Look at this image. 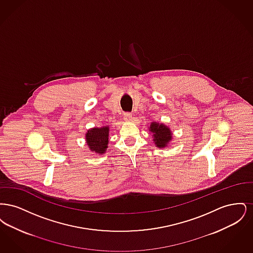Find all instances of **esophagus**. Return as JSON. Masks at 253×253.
I'll list each match as a JSON object with an SVG mask.
<instances>
[{"label": "esophagus", "instance_id": "1", "mask_svg": "<svg viewBox=\"0 0 253 253\" xmlns=\"http://www.w3.org/2000/svg\"><path fill=\"white\" fill-rule=\"evenodd\" d=\"M124 120L126 121H130L132 120V114L127 112V113H124Z\"/></svg>", "mask_w": 253, "mask_h": 253}]
</instances>
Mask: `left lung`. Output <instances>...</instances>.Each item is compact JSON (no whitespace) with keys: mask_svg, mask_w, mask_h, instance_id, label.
<instances>
[{"mask_svg":"<svg viewBox=\"0 0 253 253\" xmlns=\"http://www.w3.org/2000/svg\"><path fill=\"white\" fill-rule=\"evenodd\" d=\"M149 131L153 133L155 144L161 149L169 146V142L172 138V132L170 129L163 123L152 122L149 127Z\"/></svg>","mask_w":253,"mask_h":253,"instance_id":"1","label":"left lung"}]
</instances>
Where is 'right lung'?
Segmentation results:
<instances>
[{
    "label": "right lung",
    "instance_id": "add662e5",
    "mask_svg": "<svg viewBox=\"0 0 253 253\" xmlns=\"http://www.w3.org/2000/svg\"><path fill=\"white\" fill-rule=\"evenodd\" d=\"M109 126L92 128L85 133L86 143L91 152L97 155L105 154L109 143Z\"/></svg>",
    "mask_w": 253,
    "mask_h": 253
}]
</instances>
